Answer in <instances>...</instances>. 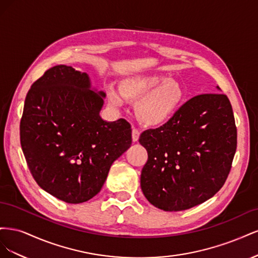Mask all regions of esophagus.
Instances as JSON below:
<instances>
[{
    "label": "esophagus",
    "instance_id": "1",
    "mask_svg": "<svg viewBox=\"0 0 258 258\" xmlns=\"http://www.w3.org/2000/svg\"><path fill=\"white\" fill-rule=\"evenodd\" d=\"M139 138H140V131L138 129L134 128V129H132V141L137 142Z\"/></svg>",
    "mask_w": 258,
    "mask_h": 258
}]
</instances>
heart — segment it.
<instances>
[{
  "label": "heart",
  "mask_w": 258,
  "mask_h": 258,
  "mask_svg": "<svg viewBox=\"0 0 258 258\" xmlns=\"http://www.w3.org/2000/svg\"><path fill=\"white\" fill-rule=\"evenodd\" d=\"M120 93L111 89L110 102L115 106L123 103V98L138 101L136 112L148 126H159L168 121L182 105L185 91L182 85L159 74H137L119 84Z\"/></svg>",
  "instance_id": "heart-1"
}]
</instances>
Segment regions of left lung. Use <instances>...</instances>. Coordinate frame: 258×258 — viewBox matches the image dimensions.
I'll list each match as a JSON object with an SVG mask.
<instances>
[{"label":"left lung","instance_id":"obj_1","mask_svg":"<svg viewBox=\"0 0 258 258\" xmlns=\"http://www.w3.org/2000/svg\"><path fill=\"white\" fill-rule=\"evenodd\" d=\"M139 142L148 155L141 172L145 198L169 212L198 206L230 172L237 148L230 101L223 93L194 97L161 127L142 132Z\"/></svg>","mask_w":258,"mask_h":258}]
</instances>
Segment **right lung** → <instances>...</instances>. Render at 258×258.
<instances>
[{
    "mask_svg": "<svg viewBox=\"0 0 258 258\" xmlns=\"http://www.w3.org/2000/svg\"><path fill=\"white\" fill-rule=\"evenodd\" d=\"M103 91L91 90L87 73L56 66L27 93L20 144L42 189L68 204H82L101 190L112 163L131 145L123 118L100 117Z\"/></svg>",
    "mask_w": 258,
    "mask_h": 258,
    "instance_id": "obj_1",
    "label": "right lung"
}]
</instances>
